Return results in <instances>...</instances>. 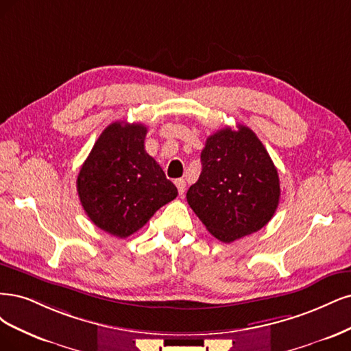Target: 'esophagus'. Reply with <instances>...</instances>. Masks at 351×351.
Returning <instances> with one entry per match:
<instances>
[{
	"label": "esophagus",
	"instance_id": "1",
	"mask_svg": "<svg viewBox=\"0 0 351 351\" xmlns=\"http://www.w3.org/2000/svg\"><path fill=\"white\" fill-rule=\"evenodd\" d=\"M175 185H176V188H178V192H179V195H180V197H184V192H185V186H186V184H185V180H184V179H176V180H175Z\"/></svg>",
	"mask_w": 351,
	"mask_h": 351
}]
</instances>
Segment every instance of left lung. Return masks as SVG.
<instances>
[{
    "label": "left lung",
    "mask_w": 351,
    "mask_h": 351,
    "mask_svg": "<svg viewBox=\"0 0 351 351\" xmlns=\"http://www.w3.org/2000/svg\"><path fill=\"white\" fill-rule=\"evenodd\" d=\"M202 171L186 192L189 207L224 243L263 229L280 201V179L264 144L245 125L207 138Z\"/></svg>",
    "instance_id": "obj_1"
}]
</instances>
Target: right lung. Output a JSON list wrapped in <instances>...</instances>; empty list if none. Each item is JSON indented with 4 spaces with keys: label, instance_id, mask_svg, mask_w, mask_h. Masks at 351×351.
<instances>
[{
    "label": "right lung",
    "instance_id": "obj_1",
    "mask_svg": "<svg viewBox=\"0 0 351 351\" xmlns=\"http://www.w3.org/2000/svg\"><path fill=\"white\" fill-rule=\"evenodd\" d=\"M145 134L143 123H110L77 176V192L88 219L121 239L140 230L178 195L160 165L145 152Z\"/></svg>",
    "mask_w": 351,
    "mask_h": 351
}]
</instances>
